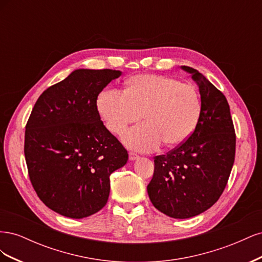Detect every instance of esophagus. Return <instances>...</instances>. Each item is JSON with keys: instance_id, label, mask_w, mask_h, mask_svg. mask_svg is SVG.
I'll list each match as a JSON object with an SVG mask.
<instances>
[{"instance_id": "esophagus-1", "label": "esophagus", "mask_w": 262, "mask_h": 262, "mask_svg": "<svg viewBox=\"0 0 262 262\" xmlns=\"http://www.w3.org/2000/svg\"><path fill=\"white\" fill-rule=\"evenodd\" d=\"M139 155L138 154H136V153H133V152H130L129 153V158H130V161H137V160H139Z\"/></svg>"}]
</instances>
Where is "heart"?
<instances>
[{
    "instance_id": "b5f03b06",
    "label": "heart",
    "mask_w": 262,
    "mask_h": 262,
    "mask_svg": "<svg viewBox=\"0 0 262 262\" xmlns=\"http://www.w3.org/2000/svg\"><path fill=\"white\" fill-rule=\"evenodd\" d=\"M97 110L106 128L117 136L143 117L145 122L126 131L122 141L130 148L149 152L162 143L176 147L186 142L200 121L202 100L192 84L169 76L141 74L126 82L124 93L101 92Z\"/></svg>"
}]
</instances>
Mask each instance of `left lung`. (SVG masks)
<instances>
[{"label": "left lung", "instance_id": "obj_1", "mask_svg": "<svg viewBox=\"0 0 262 262\" xmlns=\"http://www.w3.org/2000/svg\"><path fill=\"white\" fill-rule=\"evenodd\" d=\"M199 87L202 115L189 139L166 155L155 156L147 193L154 207L173 219H189L210 209L231 173L236 137L228 102L199 71L182 66Z\"/></svg>", "mask_w": 262, "mask_h": 262}]
</instances>
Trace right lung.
<instances>
[{"label": "right lung", "mask_w": 262, "mask_h": 262, "mask_svg": "<svg viewBox=\"0 0 262 262\" xmlns=\"http://www.w3.org/2000/svg\"><path fill=\"white\" fill-rule=\"evenodd\" d=\"M122 74L78 69L50 86L31 110L25 131L29 178L47 207L83 219L105 207L110 175L128 162V152L100 120L99 93Z\"/></svg>", "instance_id": "obj_1"}]
</instances>
